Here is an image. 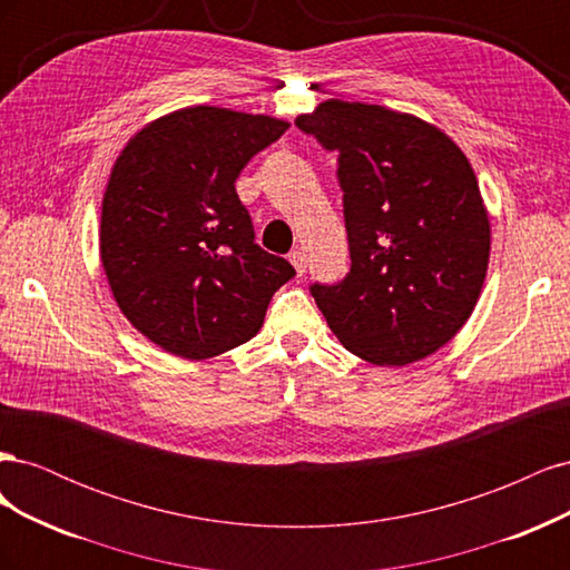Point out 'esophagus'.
<instances>
[{
    "label": "esophagus",
    "instance_id": "1",
    "mask_svg": "<svg viewBox=\"0 0 570 570\" xmlns=\"http://www.w3.org/2000/svg\"><path fill=\"white\" fill-rule=\"evenodd\" d=\"M289 264L295 266V271L299 275H304V271H306V256H304V252L302 249H292L289 252Z\"/></svg>",
    "mask_w": 570,
    "mask_h": 570
}]
</instances>
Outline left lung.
<instances>
[{
  "mask_svg": "<svg viewBox=\"0 0 570 570\" xmlns=\"http://www.w3.org/2000/svg\"><path fill=\"white\" fill-rule=\"evenodd\" d=\"M295 126L335 149L352 268L312 295L344 350L375 366L435 354L471 318L490 216L450 135L428 120L327 99Z\"/></svg>",
  "mask_w": 570,
  "mask_h": 570,
  "instance_id": "1",
  "label": "left lung"
}]
</instances>
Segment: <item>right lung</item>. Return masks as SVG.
<instances>
[{
  "label": "right lung",
  "instance_id": "1",
  "mask_svg": "<svg viewBox=\"0 0 570 570\" xmlns=\"http://www.w3.org/2000/svg\"><path fill=\"white\" fill-rule=\"evenodd\" d=\"M287 120L209 105L151 120L120 149L101 199L99 256L114 299L147 340L212 358L252 340L295 268L254 243L239 170Z\"/></svg>",
  "mask_w": 570,
  "mask_h": 570
}]
</instances>
